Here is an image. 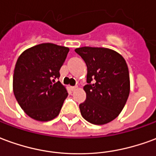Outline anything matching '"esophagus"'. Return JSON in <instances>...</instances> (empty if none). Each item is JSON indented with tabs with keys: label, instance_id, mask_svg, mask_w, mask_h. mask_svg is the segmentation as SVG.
<instances>
[{
	"label": "esophagus",
	"instance_id": "1",
	"mask_svg": "<svg viewBox=\"0 0 156 156\" xmlns=\"http://www.w3.org/2000/svg\"><path fill=\"white\" fill-rule=\"evenodd\" d=\"M78 88L77 86H71V87H70V88H71L72 91H74L75 89H76V88Z\"/></svg>",
	"mask_w": 156,
	"mask_h": 156
}]
</instances>
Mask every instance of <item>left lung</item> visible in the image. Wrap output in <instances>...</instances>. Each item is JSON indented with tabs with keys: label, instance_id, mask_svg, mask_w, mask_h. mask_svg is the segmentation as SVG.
Here are the masks:
<instances>
[{
	"label": "left lung",
	"instance_id": "left-lung-1",
	"mask_svg": "<svg viewBox=\"0 0 156 156\" xmlns=\"http://www.w3.org/2000/svg\"><path fill=\"white\" fill-rule=\"evenodd\" d=\"M75 51L87 65L86 100L79 108L93 124H108L123 110L130 91L126 62L119 52L105 48L82 47Z\"/></svg>",
	"mask_w": 156,
	"mask_h": 156
}]
</instances>
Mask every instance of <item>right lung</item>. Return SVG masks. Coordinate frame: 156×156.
Returning a JSON list of instances; mask_svg holds the SVG:
<instances>
[{"label": "right lung", "mask_w": 156, "mask_h": 156, "mask_svg": "<svg viewBox=\"0 0 156 156\" xmlns=\"http://www.w3.org/2000/svg\"><path fill=\"white\" fill-rule=\"evenodd\" d=\"M69 48L41 43L19 56L13 74V93L29 117L49 121L59 115L68 91L59 81V70Z\"/></svg>", "instance_id": "right-lung-1"}]
</instances>
